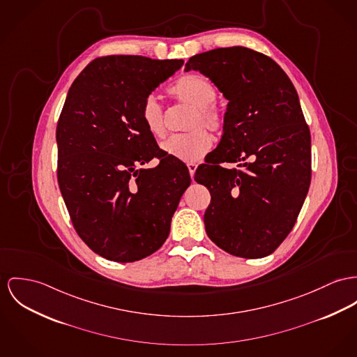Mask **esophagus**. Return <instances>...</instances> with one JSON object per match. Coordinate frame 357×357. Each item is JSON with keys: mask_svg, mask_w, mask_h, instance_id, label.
Listing matches in <instances>:
<instances>
[{"mask_svg": "<svg viewBox=\"0 0 357 357\" xmlns=\"http://www.w3.org/2000/svg\"><path fill=\"white\" fill-rule=\"evenodd\" d=\"M188 168H189V172H190V176H194L195 174V169H197V165L195 163H188Z\"/></svg>", "mask_w": 357, "mask_h": 357, "instance_id": "obj_1", "label": "esophagus"}]
</instances>
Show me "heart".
<instances>
[{
    "label": "heart",
    "mask_w": 357,
    "mask_h": 357,
    "mask_svg": "<svg viewBox=\"0 0 357 357\" xmlns=\"http://www.w3.org/2000/svg\"><path fill=\"white\" fill-rule=\"evenodd\" d=\"M169 93L179 102L194 106L188 121L186 133L174 135L162 144V149L168 156H172L182 162H197L205 156L212 145L213 139L206 128L219 132L224 125V115L212 102L216 99V89L213 84L199 75H186L181 77L169 88ZM141 121L148 133L155 138L165 135L163 109L155 95H149L141 105Z\"/></svg>",
    "instance_id": "heart-1"
}]
</instances>
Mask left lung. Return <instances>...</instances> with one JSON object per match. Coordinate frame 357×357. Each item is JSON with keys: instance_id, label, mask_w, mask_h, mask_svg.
Segmentation results:
<instances>
[{"instance_id": "left-lung-1", "label": "left lung", "mask_w": 357, "mask_h": 357, "mask_svg": "<svg viewBox=\"0 0 357 357\" xmlns=\"http://www.w3.org/2000/svg\"><path fill=\"white\" fill-rule=\"evenodd\" d=\"M185 70L209 77L228 100L219 149L194 176L211 192L206 234L232 255L266 257L294 228L311 182V136L298 92L272 58L242 46L194 55ZM247 157L253 162L243 169L218 165Z\"/></svg>"}]
</instances>
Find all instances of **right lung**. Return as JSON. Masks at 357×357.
I'll list each match as a JSON object with an SVG mask.
<instances>
[{
	"label": "right lung",
	"mask_w": 357,
	"mask_h": 357,
	"mask_svg": "<svg viewBox=\"0 0 357 357\" xmlns=\"http://www.w3.org/2000/svg\"><path fill=\"white\" fill-rule=\"evenodd\" d=\"M183 59L109 55L93 59L69 88L56 125L58 185L79 236L115 262L163 246L190 186L181 160L159 149L141 105ZM153 157L155 169H139Z\"/></svg>",
	"instance_id": "obj_1"
}]
</instances>
